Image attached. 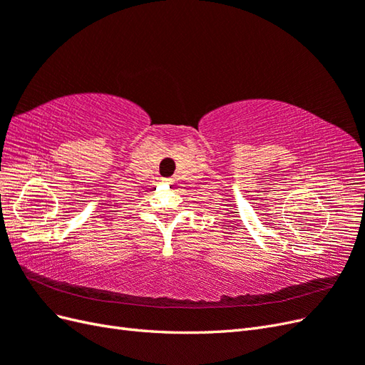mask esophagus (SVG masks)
I'll use <instances>...</instances> for the list:
<instances>
[{
	"label": "esophagus",
	"mask_w": 365,
	"mask_h": 365,
	"mask_svg": "<svg viewBox=\"0 0 365 365\" xmlns=\"http://www.w3.org/2000/svg\"><path fill=\"white\" fill-rule=\"evenodd\" d=\"M172 181H173L172 178H164V180H163V184H168V185H169V184H172Z\"/></svg>",
	"instance_id": "1"
}]
</instances>
